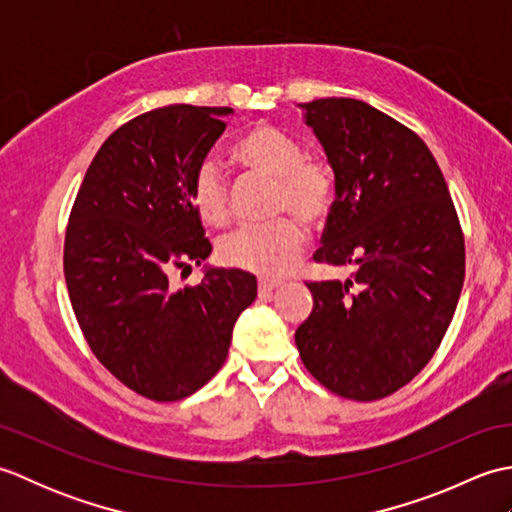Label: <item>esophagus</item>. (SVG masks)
<instances>
[{
  "label": "esophagus",
  "mask_w": 512,
  "mask_h": 512,
  "mask_svg": "<svg viewBox=\"0 0 512 512\" xmlns=\"http://www.w3.org/2000/svg\"><path fill=\"white\" fill-rule=\"evenodd\" d=\"M279 286H281V281H277V279H259V297L270 299L273 297V290H277Z\"/></svg>",
  "instance_id": "1"
}]
</instances>
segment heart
Returning <instances> with one entry per match:
<instances>
[{"label":"heart","mask_w":512,"mask_h":512,"mask_svg":"<svg viewBox=\"0 0 512 512\" xmlns=\"http://www.w3.org/2000/svg\"><path fill=\"white\" fill-rule=\"evenodd\" d=\"M233 156L239 165L273 178L275 213L268 224H248L220 242V259L231 268L259 277H279L299 262L306 246V228L301 220L319 224L336 202V176L328 162L303 158V149L284 129L257 123L237 140ZM191 202L206 224L224 226L231 220V198L220 167L204 160L191 180Z\"/></svg>","instance_id":"1"}]
</instances>
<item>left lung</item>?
<instances>
[{
	"label": "left lung",
	"mask_w": 512,
	"mask_h": 512,
	"mask_svg": "<svg viewBox=\"0 0 512 512\" xmlns=\"http://www.w3.org/2000/svg\"><path fill=\"white\" fill-rule=\"evenodd\" d=\"M301 107L336 176L314 262L354 266V275L306 281L314 306L295 343L332 394L380 400L420 374L449 330L464 284L460 217L409 127L356 99Z\"/></svg>",
	"instance_id": "1"
}]
</instances>
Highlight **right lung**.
<instances>
[{
  "label": "right lung",
  "mask_w": 512,
  "mask_h": 512,
  "mask_svg": "<svg viewBox=\"0 0 512 512\" xmlns=\"http://www.w3.org/2000/svg\"><path fill=\"white\" fill-rule=\"evenodd\" d=\"M231 112L167 105L118 127L85 171L65 228L63 273L85 341L107 372L156 402L209 383L257 297V279L237 268L169 284L171 270L213 250L191 180Z\"/></svg>",
  "instance_id": "1"
}]
</instances>
